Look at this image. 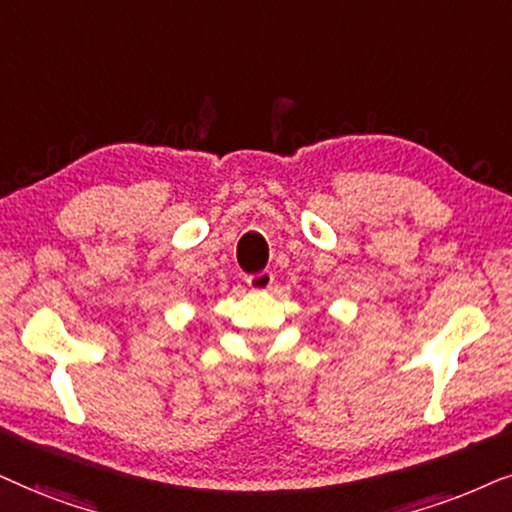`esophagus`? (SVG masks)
<instances>
[{
    "instance_id": "esophagus-1",
    "label": "esophagus",
    "mask_w": 512,
    "mask_h": 512,
    "mask_svg": "<svg viewBox=\"0 0 512 512\" xmlns=\"http://www.w3.org/2000/svg\"><path fill=\"white\" fill-rule=\"evenodd\" d=\"M245 283H248V288L252 292H267L271 290V285H274V274H271V271H260V274H252L245 278Z\"/></svg>"
}]
</instances>
